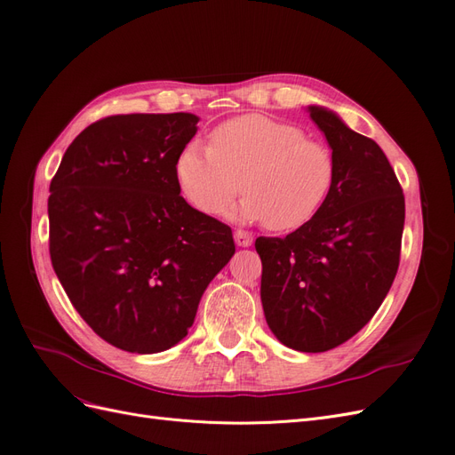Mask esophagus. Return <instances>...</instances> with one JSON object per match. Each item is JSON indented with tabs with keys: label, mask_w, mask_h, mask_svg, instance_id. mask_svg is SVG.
<instances>
[{
	"label": "esophagus",
	"mask_w": 455,
	"mask_h": 455,
	"mask_svg": "<svg viewBox=\"0 0 455 455\" xmlns=\"http://www.w3.org/2000/svg\"><path fill=\"white\" fill-rule=\"evenodd\" d=\"M233 237H235L237 246H251L252 244V235H251L249 231H244V229H235V233H233Z\"/></svg>",
	"instance_id": "obj_1"
}]
</instances>
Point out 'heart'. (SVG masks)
<instances>
[{
    "label": "heart",
    "instance_id": "1",
    "mask_svg": "<svg viewBox=\"0 0 455 455\" xmlns=\"http://www.w3.org/2000/svg\"><path fill=\"white\" fill-rule=\"evenodd\" d=\"M174 171L186 199L209 216L246 196L241 220H261L271 231H292L319 214L336 184V157L294 123L241 116L211 132V146L188 142Z\"/></svg>",
    "mask_w": 455,
    "mask_h": 455
}]
</instances>
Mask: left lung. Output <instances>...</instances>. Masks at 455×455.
Here are the masks:
<instances>
[{
	"label": "left lung",
	"instance_id": "1",
	"mask_svg": "<svg viewBox=\"0 0 455 455\" xmlns=\"http://www.w3.org/2000/svg\"><path fill=\"white\" fill-rule=\"evenodd\" d=\"M336 157V184L311 222L258 237L261 306L286 347L323 353L353 338L387 296L401 261L404 196L381 148L309 106Z\"/></svg>",
	"mask_w": 455,
	"mask_h": 455
}]
</instances>
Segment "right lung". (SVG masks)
Wrapping results in <instances>:
<instances>
[{"instance_id":"right-lung-1","label":"right lung","mask_w":455,"mask_h":455,"mask_svg":"<svg viewBox=\"0 0 455 455\" xmlns=\"http://www.w3.org/2000/svg\"><path fill=\"white\" fill-rule=\"evenodd\" d=\"M194 114L92 123L68 146L49 196V252L72 306L129 353L186 338L204 288L235 252L231 228L189 206L174 163Z\"/></svg>"}]
</instances>
